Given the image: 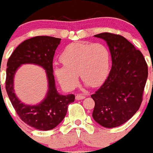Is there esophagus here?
<instances>
[{"label": "esophagus", "instance_id": "esophagus-1", "mask_svg": "<svg viewBox=\"0 0 153 153\" xmlns=\"http://www.w3.org/2000/svg\"><path fill=\"white\" fill-rule=\"evenodd\" d=\"M85 98V97L82 94H78L76 95V100H83Z\"/></svg>", "mask_w": 153, "mask_h": 153}]
</instances>
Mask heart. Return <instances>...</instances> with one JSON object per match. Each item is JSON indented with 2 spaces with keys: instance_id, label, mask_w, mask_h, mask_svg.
I'll return each instance as SVG.
<instances>
[{
  "instance_id": "heart-1",
  "label": "heart",
  "mask_w": 153,
  "mask_h": 153,
  "mask_svg": "<svg viewBox=\"0 0 153 153\" xmlns=\"http://www.w3.org/2000/svg\"><path fill=\"white\" fill-rule=\"evenodd\" d=\"M62 65H56L54 74L64 88L71 90L81 79L91 86H98L106 79L110 65L108 48L101 43L73 42L60 56Z\"/></svg>"
}]
</instances>
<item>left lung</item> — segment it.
Masks as SVG:
<instances>
[{"label": "left lung", "mask_w": 153, "mask_h": 153, "mask_svg": "<svg viewBox=\"0 0 153 153\" xmlns=\"http://www.w3.org/2000/svg\"><path fill=\"white\" fill-rule=\"evenodd\" d=\"M109 48L112 66L102 86L92 94L95 105L92 117L100 126L114 128L129 120L139 109L148 76L143 54L120 35L102 33Z\"/></svg>", "instance_id": "1"}]
</instances>
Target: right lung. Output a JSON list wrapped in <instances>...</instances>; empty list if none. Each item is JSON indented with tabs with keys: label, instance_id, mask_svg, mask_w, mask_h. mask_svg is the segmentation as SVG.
<instances>
[{
	"label": "right lung",
	"instance_id": "add662e5",
	"mask_svg": "<svg viewBox=\"0 0 153 153\" xmlns=\"http://www.w3.org/2000/svg\"><path fill=\"white\" fill-rule=\"evenodd\" d=\"M61 39L51 36H36L27 39L16 48L7 62L6 90L15 110L29 126L48 131L58 126L66 115L68 105L74 102V94L62 95L56 88L53 59ZM31 64L45 69L48 91L45 98L35 105L22 102L14 93V78L22 64Z\"/></svg>",
	"mask_w": 153,
	"mask_h": 153
}]
</instances>
